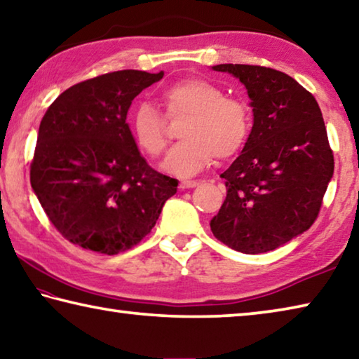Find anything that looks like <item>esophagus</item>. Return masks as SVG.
I'll list each match as a JSON object with an SVG mask.
<instances>
[{"label": "esophagus", "instance_id": "34e87169", "mask_svg": "<svg viewBox=\"0 0 359 359\" xmlns=\"http://www.w3.org/2000/svg\"><path fill=\"white\" fill-rule=\"evenodd\" d=\"M198 185H199L198 180H182L180 184H179L180 188H194V187H198Z\"/></svg>", "mask_w": 359, "mask_h": 359}]
</instances>
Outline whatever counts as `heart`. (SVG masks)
Wrapping results in <instances>:
<instances>
[{
  "mask_svg": "<svg viewBox=\"0 0 359 359\" xmlns=\"http://www.w3.org/2000/svg\"><path fill=\"white\" fill-rule=\"evenodd\" d=\"M168 118H182L180 137L165 161V169L190 175L212 161H226L244 149L252 131V112L247 102L226 96L217 83L201 77H185L166 85L160 93ZM133 137L144 154L160 158L169 144L166 120L147 101L131 115Z\"/></svg>",
  "mask_w": 359,
  "mask_h": 359,
  "instance_id": "b5f03b06",
  "label": "heart"
}]
</instances>
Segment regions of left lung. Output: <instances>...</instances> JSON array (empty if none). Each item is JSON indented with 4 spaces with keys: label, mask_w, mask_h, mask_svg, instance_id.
<instances>
[{
    "label": "left lung",
    "mask_w": 359,
    "mask_h": 359,
    "mask_svg": "<svg viewBox=\"0 0 359 359\" xmlns=\"http://www.w3.org/2000/svg\"><path fill=\"white\" fill-rule=\"evenodd\" d=\"M245 85L253 126L242 154L220 177L226 199L212 218L215 238L257 255L312 226L334 172L317 100L293 77L257 65H217Z\"/></svg>",
    "instance_id": "8db88e82"
}]
</instances>
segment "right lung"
<instances>
[{
  "mask_svg": "<svg viewBox=\"0 0 359 359\" xmlns=\"http://www.w3.org/2000/svg\"><path fill=\"white\" fill-rule=\"evenodd\" d=\"M163 71H115L79 82L48 106L29 182L66 241L117 255L137 245L177 191V180L147 165L133 139L131 101Z\"/></svg>",
  "mask_w": 359,
  "mask_h": 359,
  "instance_id": "add662e5",
  "label": "right lung"
}]
</instances>
